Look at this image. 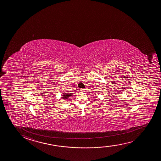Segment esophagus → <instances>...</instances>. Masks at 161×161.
Here are the masks:
<instances>
[{
    "label": "esophagus",
    "mask_w": 161,
    "mask_h": 161,
    "mask_svg": "<svg viewBox=\"0 0 161 161\" xmlns=\"http://www.w3.org/2000/svg\"><path fill=\"white\" fill-rule=\"evenodd\" d=\"M81 92H85V90H86V89H80V90Z\"/></svg>",
    "instance_id": "obj_1"
}]
</instances>
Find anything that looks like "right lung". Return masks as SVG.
<instances>
[{"mask_svg": "<svg viewBox=\"0 0 161 161\" xmlns=\"http://www.w3.org/2000/svg\"><path fill=\"white\" fill-rule=\"evenodd\" d=\"M72 94V93H64V95H62V97H63L62 98L64 99H68L69 97H71V96Z\"/></svg>", "mask_w": 161, "mask_h": 161, "instance_id": "right-lung-1", "label": "right lung"}]
</instances>
